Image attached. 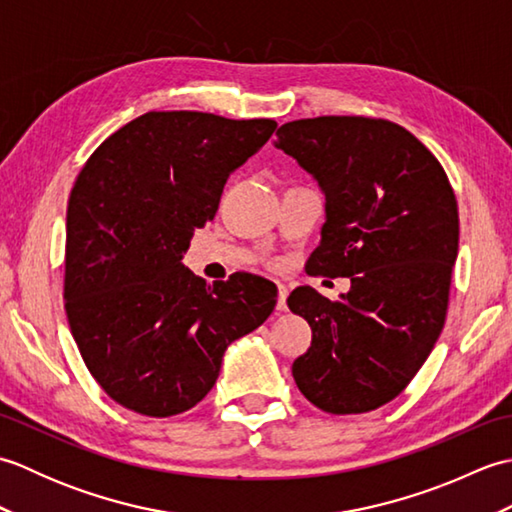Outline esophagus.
<instances>
[{
    "label": "esophagus",
    "instance_id": "obj_1",
    "mask_svg": "<svg viewBox=\"0 0 512 512\" xmlns=\"http://www.w3.org/2000/svg\"><path fill=\"white\" fill-rule=\"evenodd\" d=\"M277 290H279V297H277V310L279 312H284V310H288V303H286V299H288V290H286V286H277Z\"/></svg>",
    "mask_w": 512,
    "mask_h": 512
}]
</instances>
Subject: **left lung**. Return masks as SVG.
I'll list each match as a JSON object with an SVG mask.
<instances>
[{
    "label": "left lung",
    "mask_w": 512,
    "mask_h": 512,
    "mask_svg": "<svg viewBox=\"0 0 512 512\" xmlns=\"http://www.w3.org/2000/svg\"><path fill=\"white\" fill-rule=\"evenodd\" d=\"M275 145L325 193L310 270L352 281L339 301L290 292L288 308L312 328L292 376L321 411H374L411 383L444 328L458 200L438 158L385 118H301L277 129Z\"/></svg>",
    "instance_id": "left-lung-1"
}]
</instances>
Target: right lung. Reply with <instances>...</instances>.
<instances>
[{
	"instance_id": "obj_1",
	"label": "right lung",
	"mask_w": 512,
	"mask_h": 512,
	"mask_svg": "<svg viewBox=\"0 0 512 512\" xmlns=\"http://www.w3.org/2000/svg\"><path fill=\"white\" fill-rule=\"evenodd\" d=\"M270 118L147 112L94 149L65 220V314L96 383L125 409L178 416L209 394L222 356L275 310L277 286L235 273L206 286L182 266L228 173L273 136Z\"/></svg>"
}]
</instances>
